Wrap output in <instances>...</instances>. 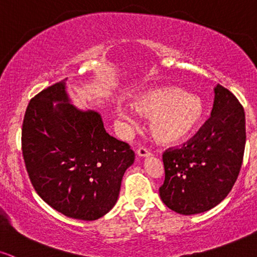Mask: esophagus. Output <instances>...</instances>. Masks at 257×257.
<instances>
[{"label": "esophagus", "mask_w": 257, "mask_h": 257, "mask_svg": "<svg viewBox=\"0 0 257 257\" xmlns=\"http://www.w3.org/2000/svg\"><path fill=\"white\" fill-rule=\"evenodd\" d=\"M137 155L139 157H149L151 155V153L150 151L148 150L147 148H143V147H141L137 150Z\"/></svg>", "instance_id": "esophagus-1"}]
</instances>
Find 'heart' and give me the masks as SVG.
Segmentation results:
<instances>
[{"label":"heart","mask_w":257,"mask_h":257,"mask_svg":"<svg viewBox=\"0 0 257 257\" xmlns=\"http://www.w3.org/2000/svg\"><path fill=\"white\" fill-rule=\"evenodd\" d=\"M139 115L149 119V130L160 144L181 143L198 130L205 116V104L199 96L176 87H161L143 91L132 101ZM120 118L134 122V114L116 109Z\"/></svg>","instance_id":"b5f03b06"}]
</instances>
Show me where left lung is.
Returning a JSON list of instances; mask_svg holds the SVG:
<instances>
[{
	"label": "left lung",
	"instance_id": "left-lung-1",
	"mask_svg": "<svg viewBox=\"0 0 257 257\" xmlns=\"http://www.w3.org/2000/svg\"><path fill=\"white\" fill-rule=\"evenodd\" d=\"M245 114L229 89L218 84L210 119L181 148L163 154L164 177L160 195L176 213L191 216L226 198L242 167Z\"/></svg>",
	"mask_w": 257,
	"mask_h": 257
}]
</instances>
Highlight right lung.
Here are the masks:
<instances>
[{
	"instance_id": "obj_1",
	"label": "right lung",
	"mask_w": 257,
	"mask_h": 257,
	"mask_svg": "<svg viewBox=\"0 0 257 257\" xmlns=\"http://www.w3.org/2000/svg\"><path fill=\"white\" fill-rule=\"evenodd\" d=\"M65 81L28 103L22 155L32 185L46 204L69 218L96 220L115 205L135 153L107 134L99 113L70 104Z\"/></svg>"
}]
</instances>
